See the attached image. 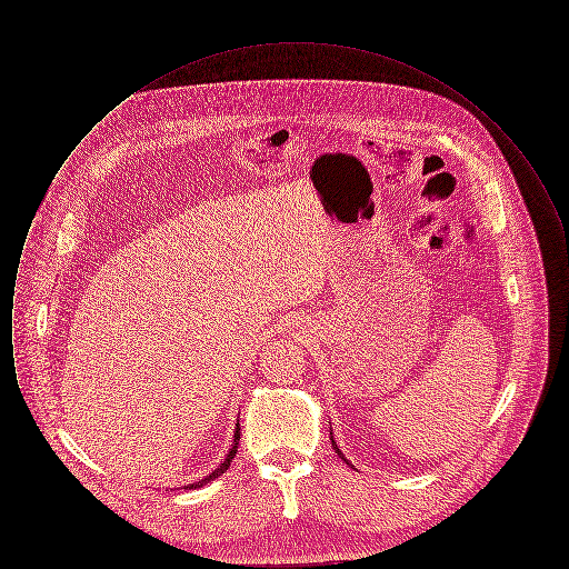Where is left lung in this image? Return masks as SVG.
I'll return each instance as SVG.
<instances>
[{"instance_id":"left-lung-1","label":"left lung","mask_w":569,"mask_h":569,"mask_svg":"<svg viewBox=\"0 0 569 569\" xmlns=\"http://www.w3.org/2000/svg\"><path fill=\"white\" fill-rule=\"evenodd\" d=\"M330 441H332V448H335V452H337V455H339V457H341V459L346 460V462H348V459H346V457H343V452H341V450H339V446H337V441H335V439H332V433H330ZM348 465H350V462H348Z\"/></svg>"}]
</instances>
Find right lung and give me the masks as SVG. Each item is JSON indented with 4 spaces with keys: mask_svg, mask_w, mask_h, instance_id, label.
Wrapping results in <instances>:
<instances>
[{
    "mask_svg": "<svg viewBox=\"0 0 569 569\" xmlns=\"http://www.w3.org/2000/svg\"><path fill=\"white\" fill-rule=\"evenodd\" d=\"M239 439H241V425L237 422V427H234V439H232V446H230V450H228V455L223 457V460L217 465L216 469L209 473V476H204L202 480H198V482H193V485H188L186 488H202L207 487L209 482H213L216 478H219L228 467H230V462L232 459L237 457V448H239Z\"/></svg>",
    "mask_w": 569,
    "mask_h": 569,
    "instance_id": "add662e5",
    "label": "right lung"
}]
</instances>
